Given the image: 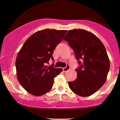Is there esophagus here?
<instances>
[{"mask_svg":"<svg viewBox=\"0 0 120 120\" xmlns=\"http://www.w3.org/2000/svg\"><path fill=\"white\" fill-rule=\"evenodd\" d=\"M70 69V66L69 65H67L65 67L63 68V71H64V72H66V71H68Z\"/></svg>","mask_w":120,"mask_h":120,"instance_id":"esophagus-1","label":"esophagus"}]
</instances>
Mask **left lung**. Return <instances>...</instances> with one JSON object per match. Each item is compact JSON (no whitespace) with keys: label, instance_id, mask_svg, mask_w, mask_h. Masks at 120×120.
<instances>
[{"label":"left lung","instance_id":"obj_1","mask_svg":"<svg viewBox=\"0 0 120 120\" xmlns=\"http://www.w3.org/2000/svg\"><path fill=\"white\" fill-rule=\"evenodd\" d=\"M63 39L74 50L80 65L75 70L77 79L68 82L70 89L79 96H90L105 83L109 70L105 46L95 35L84 30H70Z\"/></svg>","mask_w":120,"mask_h":120}]
</instances>
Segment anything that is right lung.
I'll use <instances>...</instances> for the list:
<instances>
[{
	"instance_id": "right-lung-1",
	"label": "right lung",
	"mask_w": 120,
	"mask_h": 120,
	"mask_svg": "<svg viewBox=\"0 0 120 120\" xmlns=\"http://www.w3.org/2000/svg\"><path fill=\"white\" fill-rule=\"evenodd\" d=\"M67 30L45 29L37 31L26 41L16 56V75L21 85L34 96H41L50 90L54 78L62 68L47 66L53 53Z\"/></svg>"
}]
</instances>
